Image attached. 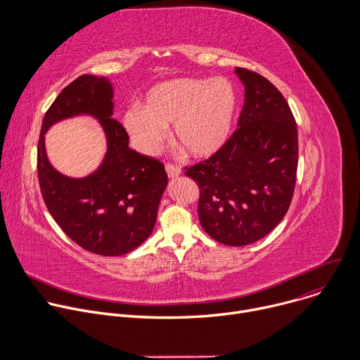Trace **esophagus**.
<instances>
[{"label":"esophagus","mask_w":360,"mask_h":360,"mask_svg":"<svg viewBox=\"0 0 360 360\" xmlns=\"http://www.w3.org/2000/svg\"><path fill=\"white\" fill-rule=\"evenodd\" d=\"M165 169H167V174H168V176H169V178H178V176L181 175V172H182L179 167L172 165V164H167Z\"/></svg>","instance_id":"34e87169"}]
</instances>
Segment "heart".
<instances>
[{"label": "heart", "mask_w": 360, "mask_h": 360, "mask_svg": "<svg viewBox=\"0 0 360 360\" xmlns=\"http://www.w3.org/2000/svg\"><path fill=\"white\" fill-rule=\"evenodd\" d=\"M236 92L231 81L174 78L153 85L139 107L128 108L122 127L142 153H155L171 124V138L189 157L208 158L226 142L235 112Z\"/></svg>", "instance_id": "b5f03b06"}]
</instances>
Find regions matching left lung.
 I'll return each instance as SVG.
<instances>
[{"instance_id": "1", "label": "left lung", "mask_w": 360, "mask_h": 360, "mask_svg": "<svg viewBox=\"0 0 360 360\" xmlns=\"http://www.w3.org/2000/svg\"><path fill=\"white\" fill-rule=\"evenodd\" d=\"M245 86L238 129L214 155L186 169L199 189L200 226L215 240L245 246L266 236L285 217L297 168V129L278 88L235 68Z\"/></svg>"}]
</instances>
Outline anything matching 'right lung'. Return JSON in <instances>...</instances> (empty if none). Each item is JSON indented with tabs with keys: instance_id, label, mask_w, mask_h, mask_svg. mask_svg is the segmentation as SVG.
<instances>
[{
	"instance_id": "obj_1",
	"label": "right lung",
	"mask_w": 360,
	"mask_h": 360,
	"mask_svg": "<svg viewBox=\"0 0 360 360\" xmlns=\"http://www.w3.org/2000/svg\"><path fill=\"white\" fill-rule=\"evenodd\" d=\"M112 99L114 88L108 78H77L46 111L37 158L39 188L49 214L68 238L102 256L125 255L149 238L168 185L165 167L160 161L128 146V134L112 118ZM75 116L96 119L108 141L100 167L82 179L57 172L44 149L47 129Z\"/></svg>"
}]
</instances>
